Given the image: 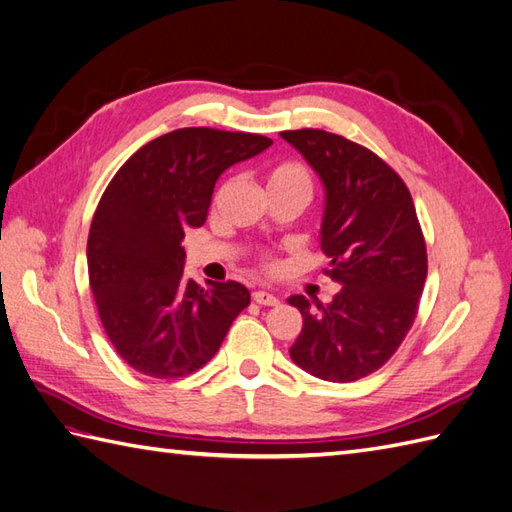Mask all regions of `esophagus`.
Wrapping results in <instances>:
<instances>
[{"label": "esophagus", "mask_w": 512, "mask_h": 512, "mask_svg": "<svg viewBox=\"0 0 512 512\" xmlns=\"http://www.w3.org/2000/svg\"><path fill=\"white\" fill-rule=\"evenodd\" d=\"M252 299H254L256 304H260V306H278V302H280L276 295H271L267 291H254Z\"/></svg>", "instance_id": "34e87169"}]
</instances>
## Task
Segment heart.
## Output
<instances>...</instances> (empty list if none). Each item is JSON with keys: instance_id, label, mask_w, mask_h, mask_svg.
<instances>
[{"instance_id": "b5f03b06", "label": "heart", "mask_w": 512, "mask_h": 512, "mask_svg": "<svg viewBox=\"0 0 512 512\" xmlns=\"http://www.w3.org/2000/svg\"><path fill=\"white\" fill-rule=\"evenodd\" d=\"M267 191H299L310 197L313 178L310 171L299 162H280L267 171Z\"/></svg>"}]
</instances>
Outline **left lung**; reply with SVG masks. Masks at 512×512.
I'll return each mask as SVG.
<instances>
[{
  "label": "left lung",
  "mask_w": 512,
  "mask_h": 512,
  "mask_svg": "<svg viewBox=\"0 0 512 512\" xmlns=\"http://www.w3.org/2000/svg\"><path fill=\"white\" fill-rule=\"evenodd\" d=\"M326 189L323 269L341 284L328 306L289 297L304 317L293 363L328 382L378 371L402 345L428 276L426 241L408 186L371 149L326 130L280 132Z\"/></svg>",
  "instance_id": "left-lung-1"
}]
</instances>
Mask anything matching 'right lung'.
Returning a JSON list of instances; mask_svg holds the SVG:
<instances>
[{
	"instance_id": "right-lung-1",
	"label": "right lung",
	"mask_w": 512,
	"mask_h": 512,
	"mask_svg": "<svg viewBox=\"0 0 512 512\" xmlns=\"http://www.w3.org/2000/svg\"><path fill=\"white\" fill-rule=\"evenodd\" d=\"M273 141L263 134L182 128L143 145L110 180L93 215L86 260L99 319L126 363L182 378L217 354L249 306L239 282L184 278V230L204 226L215 182Z\"/></svg>"
}]
</instances>
